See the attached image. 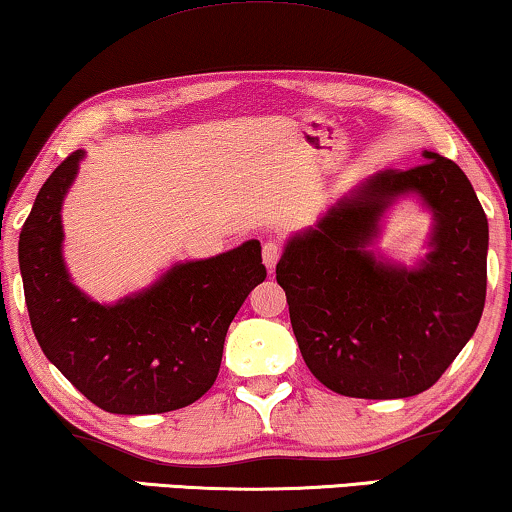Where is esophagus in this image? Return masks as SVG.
Segmentation results:
<instances>
[{
	"mask_svg": "<svg viewBox=\"0 0 512 512\" xmlns=\"http://www.w3.org/2000/svg\"><path fill=\"white\" fill-rule=\"evenodd\" d=\"M279 256H282V244L275 242V240H268L263 244V263L268 265V270L275 268Z\"/></svg>",
	"mask_w": 512,
	"mask_h": 512,
	"instance_id": "34e87169",
	"label": "esophagus"
}]
</instances>
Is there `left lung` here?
Masks as SVG:
<instances>
[{
	"mask_svg": "<svg viewBox=\"0 0 512 512\" xmlns=\"http://www.w3.org/2000/svg\"><path fill=\"white\" fill-rule=\"evenodd\" d=\"M368 179L277 263L291 326L310 373L335 394L408 398L433 387L471 340L487 293V216L450 158ZM415 190L437 214L434 251L417 271L365 251L376 219Z\"/></svg>",
	"mask_w": 512,
	"mask_h": 512,
	"instance_id": "left-lung-1",
	"label": "left lung"
}]
</instances>
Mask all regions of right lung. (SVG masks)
Instances as JSON below:
<instances>
[{
  "label": "right lung",
  "mask_w": 512,
  "mask_h": 512,
  "mask_svg": "<svg viewBox=\"0 0 512 512\" xmlns=\"http://www.w3.org/2000/svg\"><path fill=\"white\" fill-rule=\"evenodd\" d=\"M81 156L69 153L55 167L20 230L32 331L46 359L97 408L114 415L186 408L212 389L230 321L268 275L261 242L174 265L149 291L111 307L93 303L69 282L60 254V207Z\"/></svg>",
  "instance_id": "add662e5"
}]
</instances>
